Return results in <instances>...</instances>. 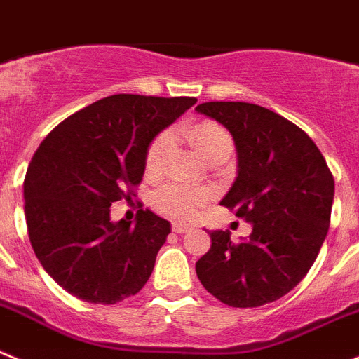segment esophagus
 Returning <instances> with one entry per match:
<instances>
[{
    "instance_id": "esophagus-1",
    "label": "esophagus",
    "mask_w": 359,
    "mask_h": 359,
    "mask_svg": "<svg viewBox=\"0 0 359 359\" xmlns=\"http://www.w3.org/2000/svg\"><path fill=\"white\" fill-rule=\"evenodd\" d=\"M195 229V225H189V224H182V222H173L172 225V231L177 232V234H184V232H189Z\"/></svg>"
}]
</instances>
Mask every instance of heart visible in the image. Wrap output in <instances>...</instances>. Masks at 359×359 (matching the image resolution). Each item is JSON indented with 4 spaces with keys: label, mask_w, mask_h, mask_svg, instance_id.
<instances>
[{
    "label": "heart",
    "mask_w": 359,
    "mask_h": 359,
    "mask_svg": "<svg viewBox=\"0 0 359 359\" xmlns=\"http://www.w3.org/2000/svg\"><path fill=\"white\" fill-rule=\"evenodd\" d=\"M193 137H195V143L202 156L215 148H232L229 132L212 121H203V123L196 125L193 128ZM173 141H175L173 130H163L156 140L151 141L147 151L148 172L163 170L173 148ZM211 198L212 191L208 187L191 186V184L180 182V180H170V182L161 184L156 191L151 193L150 202L161 215L172 216V218H193Z\"/></svg>",
    "instance_id": "1"
}]
</instances>
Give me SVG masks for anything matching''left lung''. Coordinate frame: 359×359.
<instances>
[{"label": "left lung", "instance_id": "1", "mask_svg": "<svg viewBox=\"0 0 359 359\" xmlns=\"http://www.w3.org/2000/svg\"><path fill=\"white\" fill-rule=\"evenodd\" d=\"M196 111L231 132L238 177L222 205L252 225L234 243L211 231V248L196 276L232 308H257L280 299L304 279L329 231L334 179L302 128L277 112L245 102H205Z\"/></svg>", "mask_w": 359, "mask_h": 359}]
</instances>
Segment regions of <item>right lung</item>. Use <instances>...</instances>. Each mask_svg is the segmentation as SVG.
I'll list each match as a JSON object with an SVG mask.
<instances>
[{"mask_svg":"<svg viewBox=\"0 0 359 359\" xmlns=\"http://www.w3.org/2000/svg\"><path fill=\"white\" fill-rule=\"evenodd\" d=\"M196 98L114 95L59 123L32 157L25 177L28 238L43 268L67 293L116 304L150 279L170 222L140 209L135 224L111 219L132 200L147 151Z\"/></svg>","mask_w":359,"mask_h":359,"instance_id":"obj_1","label":"right lung"}]
</instances>
